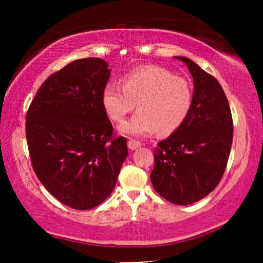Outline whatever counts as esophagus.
Masks as SVG:
<instances>
[{
    "instance_id": "obj_1",
    "label": "esophagus",
    "mask_w": 263,
    "mask_h": 263,
    "mask_svg": "<svg viewBox=\"0 0 263 263\" xmlns=\"http://www.w3.org/2000/svg\"><path fill=\"white\" fill-rule=\"evenodd\" d=\"M127 147H128V149H131V150H136V149L141 147V143L136 141V140H128L127 141Z\"/></svg>"
}]
</instances>
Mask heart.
I'll return each mask as SVG.
<instances>
[{
    "label": "heart",
    "instance_id": "heart-1",
    "mask_svg": "<svg viewBox=\"0 0 263 263\" xmlns=\"http://www.w3.org/2000/svg\"><path fill=\"white\" fill-rule=\"evenodd\" d=\"M121 82L122 87L108 83L104 88L102 104L114 122H122L137 104L138 113L119 126L123 135L146 138L157 130L171 135L184 124L191 111V83L159 65L133 70Z\"/></svg>",
    "mask_w": 263,
    "mask_h": 263
}]
</instances>
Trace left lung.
Returning a JSON list of instances; mask_svg holds the SVG:
<instances>
[{
  "instance_id": "1",
  "label": "left lung",
  "mask_w": 263,
  "mask_h": 263,
  "mask_svg": "<svg viewBox=\"0 0 263 263\" xmlns=\"http://www.w3.org/2000/svg\"><path fill=\"white\" fill-rule=\"evenodd\" d=\"M193 104L184 124L154 150V189L170 202L186 205L203 199L220 182L233 142L230 104L220 83L187 58Z\"/></svg>"
}]
</instances>
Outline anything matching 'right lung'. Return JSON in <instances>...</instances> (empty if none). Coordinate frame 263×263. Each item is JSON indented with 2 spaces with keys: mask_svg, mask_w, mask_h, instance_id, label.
<instances>
[{
  "mask_svg": "<svg viewBox=\"0 0 263 263\" xmlns=\"http://www.w3.org/2000/svg\"><path fill=\"white\" fill-rule=\"evenodd\" d=\"M109 76L102 59L76 60L47 78L27 111L33 171L54 198L77 210L108 198L127 156L102 104Z\"/></svg>",
  "mask_w": 263,
  "mask_h": 263,
  "instance_id": "obj_1",
  "label": "right lung"
}]
</instances>
